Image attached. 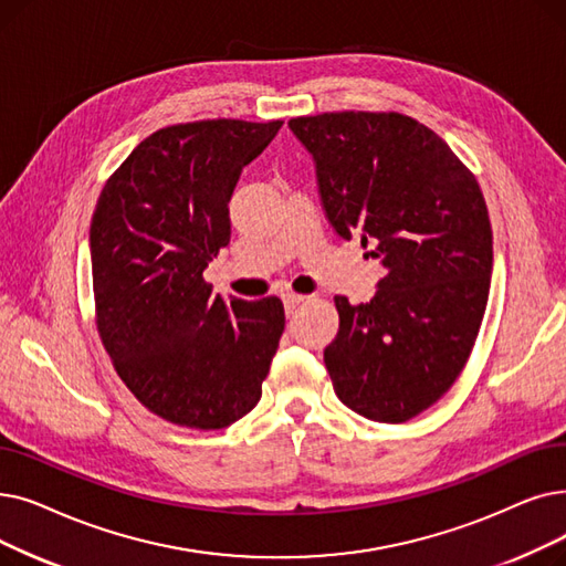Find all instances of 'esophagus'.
<instances>
[{
    "mask_svg": "<svg viewBox=\"0 0 566 566\" xmlns=\"http://www.w3.org/2000/svg\"><path fill=\"white\" fill-rule=\"evenodd\" d=\"M282 303H284L286 314H293V312H296V307H298L301 303H305V296H301V293H284V296H282Z\"/></svg>",
    "mask_w": 566,
    "mask_h": 566,
    "instance_id": "esophagus-1",
    "label": "esophagus"
}]
</instances>
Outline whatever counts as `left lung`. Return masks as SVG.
Listing matches in <instances>:
<instances>
[{
	"label": "left lung",
	"mask_w": 566,
	"mask_h": 566,
	"mask_svg": "<svg viewBox=\"0 0 566 566\" xmlns=\"http://www.w3.org/2000/svg\"><path fill=\"white\" fill-rule=\"evenodd\" d=\"M316 166L326 217L360 235L384 277L370 303L335 296L324 352L337 398L405 423L455 384L472 354L493 273V229L472 170L402 113L342 111L289 119Z\"/></svg>",
	"instance_id": "obj_1"
}]
</instances>
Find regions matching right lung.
<instances>
[{
	"mask_svg": "<svg viewBox=\"0 0 566 566\" xmlns=\"http://www.w3.org/2000/svg\"><path fill=\"white\" fill-rule=\"evenodd\" d=\"M282 119H201L140 140L106 180L90 227L96 328L115 373L159 419L235 423L261 400L284 331L280 298L224 301L203 270L231 240L242 168Z\"/></svg>",
	"mask_w": 566,
	"mask_h": 566,
	"instance_id": "right-lung-1",
	"label": "right lung"
}]
</instances>
